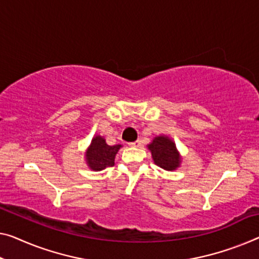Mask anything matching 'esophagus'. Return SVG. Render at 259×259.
I'll return each instance as SVG.
<instances>
[{"label":"esophagus","mask_w":259,"mask_h":259,"mask_svg":"<svg viewBox=\"0 0 259 259\" xmlns=\"http://www.w3.org/2000/svg\"><path fill=\"white\" fill-rule=\"evenodd\" d=\"M130 146H133V148H140V146L142 145V142L138 140V141H136V142H133V143H130L129 144Z\"/></svg>","instance_id":"1"}]
</instances>
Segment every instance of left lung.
I'll return each instance as SVG.
<instances>
[{
	"mask_svg": "<svg viewBox=\"0 0 259 259\" xmlns=\"http://www.w3.org/2000/svg\"><path fill=\"white\" fill-rule=\"evenodd\" d=\"M151 152L154 164L165 171H176L183 163V157L177 149L176 143L168 136L159 135L146 145Z\"/></svg>",
	"mask_w": 259,
	"mask_h": 259,
	"instance_id": "left-lung-1",
	"label": "left lung"
}]
</instances>
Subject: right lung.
<instances>
[{"label":"right lung","mask_w":259,"mask_h":259,"mask_svg":"<svg viewBox=\"0 0 259 259\" xmlns=\"http://www.w3.org/2000/svg\"><path fill=\"white\" fill-rule=\"evenodd\" d=\"M121 148V144L108 145L105 137L95 135L84 152V161L92 171H102L106 167L113 166L115 157Z\"/></svg>","instance_id":"right-lung-1"}]
</instances>
